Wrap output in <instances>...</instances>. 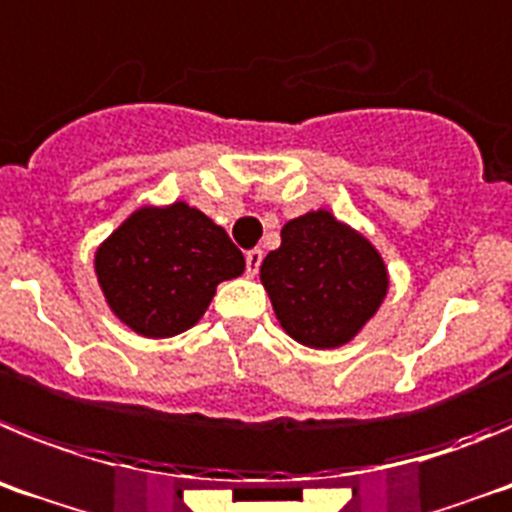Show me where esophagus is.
<instances>
[{
  "label": "esophagus",
  "mask_w": 512,
  "mask_h": 512,
  "mask_svg": "<svg viewBox=\"0 0 512 512\" xmlns=\"http://www.w3.org/2000/svg\"><path fill=\"white\" fill-rule=\"evenodd\" d=\"M245 260H247V275H250V278H255L257 270H260L262 252H260V250H250V252H247V255H245Z\"/></svg>",
  "instance_id": "esophagus-1"
}]
</instances>
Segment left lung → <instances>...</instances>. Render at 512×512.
I'll return each instance as SVG.
<instances>
[{"mask_svg": "<svg viewBox=\"0 0 512 512\" xmlns=\"http://www.w3.org/2000/svg\"><path fill=\"white\" fill-rule=\"evenodd\" d=\"M262 288L290 339L311 349L344 347L380 311L388 265L370 237L313 209L280 229V247L260 265Z\"/></svg>", "mask_w": 512, "mask_h": 512, "instance_id": "8db88e82", "label": "left lung"}]
</instances>
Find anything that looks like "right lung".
I'll return each mask as SVG.
<instances>
[{"mask_svg": "<svg viewBox=\"0 0 512 512\" xmlns=\"http://www.w3.org/2000/svg\"><path fill=\"white\" fill-rule=\"evenodd\" d=\"M94 273L124 326L168 339L199 324L216 285L245 273V257L204 211L173 201L132 211L96 247Z\"/></svg>", "mask_w": 512, "mask_h": 512, "instance_id": "obj_1", "label": "right lung"}]
</instances>
